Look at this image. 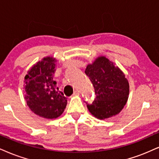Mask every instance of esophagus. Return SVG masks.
I'll return each instance as SVG.
<instances>
[{"label":"esophagus","mask_w":159,"mask_h":159,"mask_svg":"<svg viewBox=\"0 0 159 159\" xmlns=\"http://www.w3.org/2000/svg\"><path fill=\"white\" fill-rule=\"evenodd\" d=\"M79 95H80V92L79 91H74V94H73L74 97H75V96H79Z\"/></svg>","instance_id":"esophagus-1"}]
</instances>
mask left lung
Segmentation results:
<instances>
[{"instance_id":"obj_1","label":"left lung","mask_w":159,"mask_h":159,"mask_svg":"<svg viewBox=\"0 0 159 159\" xmlns=\"http://www.w3.org/2000/svg\"><path fill=\"white\" fill-rule=\"evenodd\" d=\"M85 73L95 89L96 98L88 109L93 116L106 119L121 112L128 99L130 85L125 74L105 56L89 64Z\"/></svg>"}]
</instances>
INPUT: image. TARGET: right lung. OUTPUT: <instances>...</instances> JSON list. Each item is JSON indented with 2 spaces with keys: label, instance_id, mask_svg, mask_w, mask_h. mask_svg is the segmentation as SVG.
<instances>
[{
  "label": "right lung",
  "instance_id": "right-lung-1",
  "mask_svg": "<svg viewBox=\"0 0 159 159\" xmlns=\"http://www.w3.org/2000/svg\"><path fill=\"white\" fill-rule=\"evenodd\" d=\"M57 60L46 57L34 64L24 80V99L29 109L43 118L57 119L63 113L67 98L59 91L54 81Z\"/></svg>",
  "mask_w": 159,
  "mask_h": 159
}]
</instances>
